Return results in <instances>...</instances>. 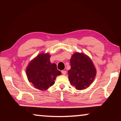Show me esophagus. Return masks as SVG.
<instances>
[{
  "instance_id": "obj_1",
  "label": "esophagus",
  "mask_w": 121,
  "mask_h": 121,
  "mask_svg": "<svg viewBox=\"0 0 121 121\" xmlns=\"http://www.w3.org/2000/svg\"><path fill=\"white\" fill-rule=\"evenodd\" d=\"M61 73H62V75H65V74H66V71H65V70L61 71Z\"/></svg>"
}]
</instances>
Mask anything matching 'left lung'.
I'll list each match as a JSON object with an SVG mask.
<instances>
[{"instance_id": "left-lung-1", "label": "left lung", "mask_w": 121, "mask_h": 121, "mask_svg": "<svg viewBox=\"0 0 121 121\" xmlns=\"http://www.w3.org/2000/svg\"><path fill=\"white\" fill-rule=\"evenodd\" d=\"M71 68L68 71L69 80L76 89H86L92 83L96 69L91 59L82 53H75L70 60Z\"/></svg>"}]
</instances>
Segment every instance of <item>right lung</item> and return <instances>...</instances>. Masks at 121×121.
Listing matches in <instances>:
<instances>
[{
  "label": "right lung",
  "mask_w": 121,
  "mask_h": 121,
  "mask_svg": "<svg viewBox=\"0 0 121 121\" xmlns=\"http://www.w3.org/2000/svg\"><path fill=\"white\" fill-rule=\"evenodd\" d=\"M50 55L44 53L38 54L29 63L26 73L30 82L40 90H46L54 84L56 77L61 74L55 63H51Z\"/></svg>",
  "instance_id": "add662e5"
}]
</instances>
